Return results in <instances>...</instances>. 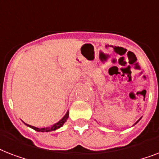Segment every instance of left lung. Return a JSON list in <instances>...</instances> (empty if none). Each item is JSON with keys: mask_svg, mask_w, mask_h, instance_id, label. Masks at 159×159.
I'll return each instance as SVG.
<instances>
[{"mask_svg": "<svg viewBox=\"0 0 159 159\" xmlns=\"http://www.w3.org/2000/svg\"><path fill=\"white\" fill-rule=\"evenodd\" d=\"M137 122H138V121H137ZM137 122H136V123H137ZM136 123H135V124H136Z\"/></svg>", "mask_w": 159, "mask_h": 159, "instance_id": "left-lung-1", "label": "left lung"}]
</instances>
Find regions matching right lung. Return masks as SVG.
Segmentation results:
<instances>
[{"instance_id": "add662e5", "label": "right lung", "mask_w": 159, "mask_h": 159, "mask_svg": "<svg viewBox=\"0 0 159 159\" xmlns=\"http://www.w3.org/2000/svg\"><path fill=\"white\" fill-rule=\"evenodd\" d=\"M68 111L67 112V114L65 115V116L63 117V118L61 120H59L57 123H56L55 125H53V126H51V127H49V128H36V127H34V126H31L30 125H26L30 126V128L34 129V130L36 131H39V132H48V131H53V130H55V129H57L60 128V127H62V125L66 122V120H67V118H68Z\"/></svg>"}]
</instances>
